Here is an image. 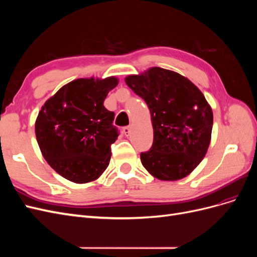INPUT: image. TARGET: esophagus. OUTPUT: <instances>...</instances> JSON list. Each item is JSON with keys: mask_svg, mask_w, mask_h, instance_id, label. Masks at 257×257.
Returning a JSON list of instances; mask_svg holds the SVG:
<instances>
[{"mask_svg": "<svg viewBox=\"0 0 257 257\" xmlns=\"http://www.w3.org/2000/svg\"><path fill=\"white\" fill-rule=\"evenodd\" d=\"M123 133H124V135H125L126 137L130 135V133H131V127L130 126H125V127H123Z\"/></svg>", "mask_w": 257, "mask_h": 257, "instance_id": "obj_1", "label": "esophagus"}]
</instances>
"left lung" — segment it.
I'll return each mask as SVG.
<instances>
[{"instance_id":"obj_1","label":"left lung","mask_w":257,"mask_h":257,"mask_svg":"<svg viewBox=\"0 0 257 257\" xmlns=\"http://www.w3.org/2000/svg\"><path fill=\"white\" fill-rule=\"evenodd\" d=\"M125 82L151 113L153 144L141 153L144 167L164 181L190 175L211 141L213 113L203 93L184 76L161 67L130 75Z\"/></svg>"}]
</instances>
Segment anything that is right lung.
Listing matches in <instances>:
<instances>
[{"instance_id":"1","label":"right lung","mask_w":257,"mask_h":257,"mask_svg":"<svg viewBox=\"0 0 257 257\" xmlns=\"http://www.w3.org/2000/svg\"><path fill=\"white\" fill-rule=\"evenodd\" d=\"M118 79H76L63 85L44 104L35 122L43 157L67 180L94 181L109 165L111 145L119 136L114 113L104 107Z\"/></svg>"}]
</instances>
